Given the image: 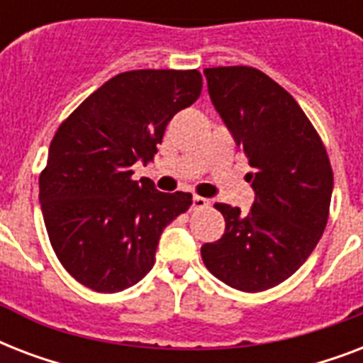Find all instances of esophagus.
<instances>
[{"label": "esophagus", "mask_w": 363, "mask_h": 363, "mask_svg": "<svg viewBox=\"0 0 363 363\" xmlns=\"http://www.w3.org/2000/svg\"><path fill=\"white\" fill-rule=\"evenodd\" d=\"M209 205H211L209 199L201 198V196H194V198H192L194 209H205V207H209Z\"/></svg>", "instance_id": "1"}]
</instances>
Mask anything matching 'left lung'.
Masks as SVG:
<instances>
[{"label": "left lung", "mask_w": 363, "mask_h": 363, "mask_svg": "<svg viewBox=\"0 0 363 363\" xmlns=\"http://www.w3.org/2000/svg\"><path fill=\"white\" fill-rule=\"evenodd\" d=\"M211 101L247 156L254 203H215L226 220L201 247L205 267L228 286L264 292L303 265L328 224L333 171L326 147L298 101L259 69L209 67Z\"/></svg>", "instance_id": "1"}]
</instances>
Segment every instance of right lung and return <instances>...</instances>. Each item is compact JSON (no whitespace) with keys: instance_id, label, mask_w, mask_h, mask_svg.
Returning <instances> with one entry per match:
<instances>
[{"instance_id":"1","label":"right lung","mask_w":363,"mask_h":363,"mask_svg":"<svg viewBox=\"0 0 363 363\" xmlns=\"http://www.w3.org/2000/svg\"><path fill=\"white\" fill-rule=\"evenodd\" d=\"M198 69H135L90 94L60 128L39 175V201L60 264L94 292L133 286L152 269L160 235L192 205L131 165L158 152L165 125L199 98Z\"/></svg>"}]
</instances>
